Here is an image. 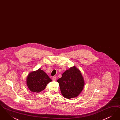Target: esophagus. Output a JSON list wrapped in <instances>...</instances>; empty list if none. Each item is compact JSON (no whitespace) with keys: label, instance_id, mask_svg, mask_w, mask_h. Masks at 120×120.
<instances>
[{"label":"esophagus","instance_id":"esophagus-1","mask_svg":"<svg viewBox=\"0 0 120 120\" xmlns=\"http://www.w3.org/2000/svg\"><path fill=\"white\" fill-rule=\"evenodd\" d=\"M56 79H57V77L56 76H53L52 78V80L53 81H55L56 80Z\"/></svg>","mask_w":120,"mask_h":120}]
</instances>
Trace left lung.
I'll list each match as a JSON object with an SVG mask.
<instances>
[{"mask_svg":"<svg viewBox=\"0 0 120 120\" xmlns=\"http://www.w3.org/2000/svg\"><path fill=\"white\" fill-rule=\"evenodd\" d=\"M63 97L71 98L78 96L82 91L85 81L81 72L75 67L66 70L57 80Z\"/></svg>","mask_w":120,"mask_h":120,"instance_id":"1","label":"left lung"}]
</instances>
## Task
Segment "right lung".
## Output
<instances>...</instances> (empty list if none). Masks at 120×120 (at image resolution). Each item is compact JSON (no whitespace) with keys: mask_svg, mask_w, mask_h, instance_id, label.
I'll use <instances>...</instances> for the list:
<instances>
[{"mask_svg":"<svg viewBox=\"0 0 120 120\" xmlns=\"http://www.w3.org/2000/svg\"><path fill=\"white\" fill-rule=\"evenodd\" d=\"M52 81L48 75L40 68L29 74L26 78V85L30 91L39 93Z\"/></svg>","mask_w":120,"mask_h":120,"instance_id":"1","label":"right lung"}]
</instances>
